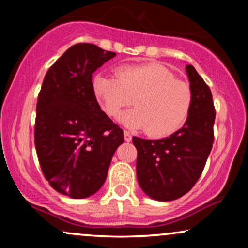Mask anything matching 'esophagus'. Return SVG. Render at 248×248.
Returning a JSON list of instances; mask_svg holds the SVG:
<instances>
[{
    "mask_svg": "<svg viewBox=\"0 0 248 248\" xmlns=\"http://www.w3.org/2000/svg\"><path fill=\"white\" fill-rule=\"evenodd\" d=\"M124 141L126 142L132 141V135H130V133L127 132V130H124Z\"/></svg>",
    "mask_w": 248,
    "mask_h": 248,
    "instance_id": "obj_1",
    "label": "esophagus"
}]
</instances>
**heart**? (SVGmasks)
Returning <instances> with one entry per match:
<instances>
[{
    "label": "heart",
    "mask_w": 248,
    "mask_h": 248,
    "mask_svg": "<svg viewBox=\"0 0 248 248\" xmlns=\"http://www.w3.org/2000/svg\"><path fill=\"white\" fill-rule=\"evenodd\" d=\"M92 87L109 116L132 105L134 99L136 108L122 113L119 121L133 129H146L153 138H164L179 129L192 105L190 85L158 64L121 66L116 77L96 75Z\"/></svg>",
    "instance_id": "heart-1"
}]
</instances>
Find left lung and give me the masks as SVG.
Returning <instances> with one entry per match:
<instances>
[{"instance_id": "left-lung-1", "label": "left lung", "mask_w": 248, "mask_h": 248, "mask_svg": "<svg viewBox=\"0 0 248 248\" xmlns=\"http://www.w3.org/2000/svg\"><path fill=\"white\" fill-rule=\"evenodd\" d=\"M186 70L192 105L184 126L161 140L133 138L139 184L155 201H173L189 192L212 149L216 110L211 91L192 65Z\"/></svg>"}]
</instances>
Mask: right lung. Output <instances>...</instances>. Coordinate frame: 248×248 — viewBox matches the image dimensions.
<instances>
[{
    "instance_id": "obj_1",
    "label": "right lung",
    "mask_w": 248,
    "mask_h": 248,
    "mask_svg": "<svg viewBox=\"0 0 248 248\" xmlns=\"http://www.w3.org/2000/svg\"><path fill=\"white\" fill-rule=\"evenodd\" d=\"M115 55L78 43L43 80L36 106L37 156L50 186L71 198H87L100 189L116 148L124 141L92 87L93 73Z\"/></svg>"
}]
</instances>
